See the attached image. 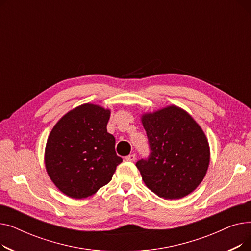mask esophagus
Wrapping results in <instances>:
<instances>
[{
	"instance_id": "obj_1",
	"label": "esophagus",
	"mask_w": 251,
	"mask_h": 251,
	"mask_svg": "<svg viewBox=\"0 0 251 251\" xmlns=\"http://www.w3.org/2000/svg\"><path fill=\"white\" fill-rule=\"evenodd\" d=\"M125 160L128 161V162H134V161L136 160V155H135L134 153L129 154V155H127V156L125 157Z\"/></svg>"
}]
</instances>
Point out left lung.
<instances>
[{
  "mask_svg": "<svg viewBox=\"0 0 251 251\" xmlns=\"http://www.w3.org/2000/svg\"><path fill=\"white\" fill-rule=\"evenodd\" d=\"M140 119L151 151L148 160L136 163L144 184L165 200L190 194L209 166V144L203 130L175 104L143 113Z\"/></svg>",
  "mask_w": 251,
  "mask_h": 251,
  "instance_id": "1",
  "label": "left lung"
}]
</instances>
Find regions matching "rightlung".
I'll return each instance as SVG.
<instances>
[{"mask_svg": "<svg viewBox=\"0 0 251 251\" xmlns=\"http://www.w3.org/2000/svg\"><path fill=\"white\" fill-rule=\"evenodd\" d=\"M111 110L86 102L66 113L52 127L45 149L47 173L71 199L95 194L112 180L122 159L107 131Z\"/></svg>", "mask_w": 251, "mask_h": 251, "instance_id": "1", "label": "right lung"}]
</instances>
